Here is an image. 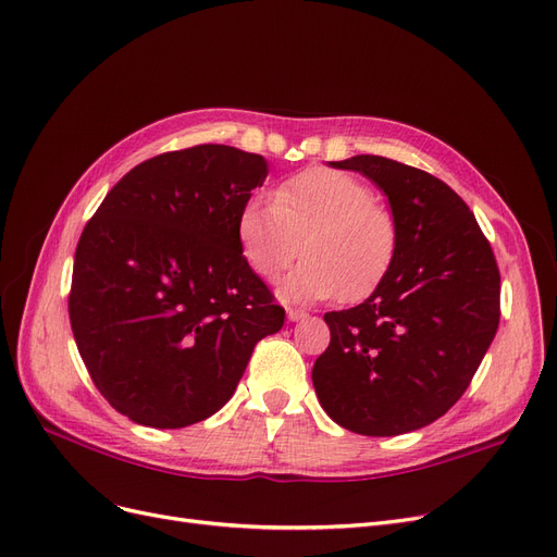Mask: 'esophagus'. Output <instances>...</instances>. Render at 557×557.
Segmentation results:
<instances>
[{"label":"esophagus","mask_w":557,"mask_h":557,"mask_svg":"<svg viewBox=\"0 0 557 557\" xmlns=\"http://www.w3.org/2000/svg\"><path fill=\"white\" fill-rule=\"evenodd\" d=\"M306 318V313L301 308H287V320H293V322H299V320H304Z\"/></svg>","instance_id":"34e87169"}]
</instances>
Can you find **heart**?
<instances>
[{
  "instance_id": "obj_1",
  "label": "heart",
  "mask_w": 557,
  "mask_h": 557,
  "mask_svg": "<svg viewBox=\"0 0 557 557\" xmlns=\"http://www.w3.org/2000/svg\"><path fill=\"white\" fill-rule=\"evenodd\" d=\"M242 258L276 281L304 253L306 262L285 285L299 301H359L376 290L397 256V219L374 189L345 171L310 166L281 181L272 203L251 198L237 212Z\"/></svg>"
}]
</instances>
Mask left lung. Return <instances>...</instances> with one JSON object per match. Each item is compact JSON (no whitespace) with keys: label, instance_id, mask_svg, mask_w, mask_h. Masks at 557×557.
Wrapping results in <instances>:
<instances>
[{"label":"left lung","instance_id":"obj_1","mask_svg":"<svg viewBox=\"0 0 557 557\" xmlns=\"http://www.w3.org/2000/svg\"><path fill=\"white\" fill-rule=\"evenodd\" d=\"M368 175L397 219L395 262L359 306L324 315L313 366L324 411L363 436L430 425L469 388L500 322V272L463 198L432 173L380 154L331 162Z\"/></svg>","mask_w":557,"mask_h":557}]
</instances>
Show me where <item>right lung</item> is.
<instances>
[{
	"label": "right lung",
	"instance_id": "right-lung-1",
	"mask_svg": "<svg viewBox=\"0 0 557 557\" xmlns=\"http://www.w3.org/2000/svg\"><path fill=\"white\" fill-rule=\"evenodd\" d=\"M262 154L201 144L125 173L82 231L69 315L96 388L139 425L177 430L235 393L285 310L242 258L237 212Z\"/></svg>",
	"mask_w": 557,
	"mask_h": 557
}]
</instances>
